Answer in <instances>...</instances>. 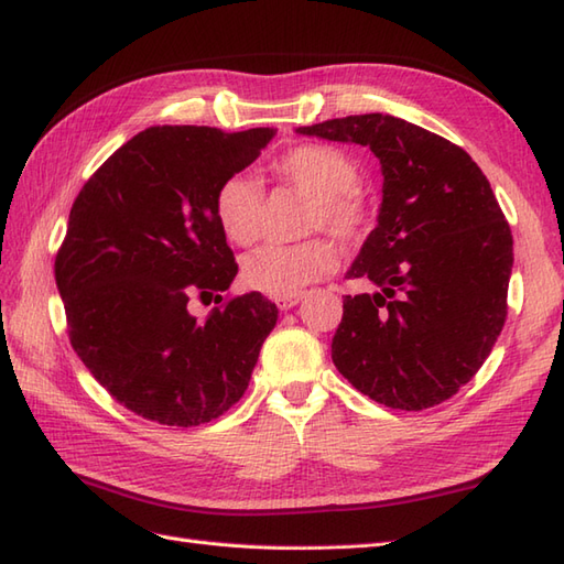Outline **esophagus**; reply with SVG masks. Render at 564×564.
<instances>
[{
	"mask_svg": "<svg viewBox=\"0 0 564 564\" xmlns=\"http://www.w3.org/2000/svg\"><path fill=\"white\" fill-rule=\"evenodd\" d=\"M300 300H303V295H291V297H276V307L279 310H291L295 307Z\"/></svg>",
	"mask_w": 564,
	"mask_h": 564,
	"instance_id": "obj_1",
	"label": "esophagus"
}]
</instances>
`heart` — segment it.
<instances>
[{"mask_svg":"<svg viewBox=\"0 0 564 564\" xmlns=\"http://www.w3.org/2000/svg\"><path fill=\"white\" fill-rule=\"evenodd\" d=\"M283 182L310 199L305 232L332 235L336 242H358L372 223L370 204L356 189L358 163L348 153L322 143L288 151L273 167ZM214 212L218 228L235 245H250L261 228V189L250 175H230L218 185ZM336 269V254L326 240L297 245H264L242 261V281L252 291L273 297L300 295L314 281Z\"/></svg>","mask_w":564,"mask_h":564,"instance_id":"obj_1","label":"heart"}]
</instances>
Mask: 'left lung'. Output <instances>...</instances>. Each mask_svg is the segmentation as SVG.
I'll return each mask as SVG.
<instances>
[{"label":"left lung","instance_id":"left-lung-1","mask_svg":"<svg viewBox=\"0 0 564 564\" xmlns=\"http://www.w3.org/2000/svg\"><path fill=\"white\" fill-rule=\"evenodd\" d=\"M297 134L370 147L382 206L348 279L332 360L377 403L423 411L470 382L507 319L514 240L488 177L456 143L399 117L348 115Z\"/></svg>","mask_w":564,"mask_h":564}]
</instances>
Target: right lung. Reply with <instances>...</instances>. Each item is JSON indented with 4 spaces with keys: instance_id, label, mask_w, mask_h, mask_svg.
<instances>
[{
    "instance_id": "1",
    "label": "right lung",
    "mask_w": 564,
    "mask_h": 564,
    "mask_svg": "<svg viewBox=\"0 0 564 564\" xmlns=\"http://www.w3.org/2000/svg\"><path fill=\"white\" fill-rule=\"evenodd\" d=\"M269 127H149L78 192L55 259L72 348L124 409L161 425H204L238 403L279 319L261 293L223 300L238 264L214 199ZM223 302L206 321L192 296Z\"/></svg>"
}]
</instances>
